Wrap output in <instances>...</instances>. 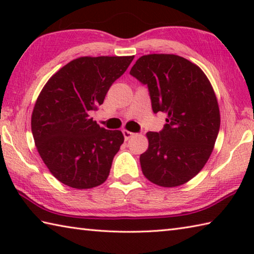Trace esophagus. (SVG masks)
Returning a JSON list of instances; mask_svg holds the SVG:
<instances>
[{
  "instance_id": "1",
  "label": "esophagus",
  "mask_w": 254,
  "mask_h": 254,
  "mask_svg": "<svg viewBox=\"0 0 254 254\" xmlns=\"http://www.w3.org/2000/svg\"><path fill=\"white\" fill-rule=\"evenodd\" d=\"M123 135H124V139L128 140V139H130V137L134 136L135 134L133 132H130V131H127V130H123Z\"/></svg>"
}]
</instances>
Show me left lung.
<instances>
[{"mask_svg":"<svg viewBox=\"0 0 254 254\" xmlns=\"http://www.w3.org/2000/svg\"><path fill=\"white\" fill-rule=\"evenodd\" d=\"M130 75L148 86L153 113L168 114L161 131L147 133L142 173L159 186H180L203 169L220 131L212 85L198 66L176 55L142 56Z\"/></svg>","mask_w":254,"mask_h":254,"instance_id":"8db88e82","label":"left lung"}]
</instances>
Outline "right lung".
I'll return each mask as SVG.
<instances>
[{
    "label": "right lung",
    "instance_id": "add662e5",
    "mask_svg": "<svg viewBox=\"0 0 254 254\" xmlns=\"http://www.w3.org/2000/svg\"><path fill=\"white\" fill-rule=\"evenodd\" d=\"M133 58H77L42 88L32 112V135L45 165L60 183L87 189L109 177L124 136L119 130L101 127L89 114L103 104Z\"/></svg>",
    "mask_w": 254,
    "mask_h": 254
}]
</instances>
